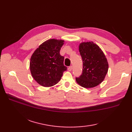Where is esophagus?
Masks as SVG:
<instances>
[{"label":"esophagus","mask_w":132,"mask_h":132,"mask_svg":"<svg viewBox=\"0 0 132 132\" xmlns=\"http://www.w3.org/2000/svg\"><path fill=\"white\" fill-rule=\"evenodd\" d=\"M72 66H70L68 68V70L69 71H71L72 70Z\"/></svg>","instance_id":"esophagus-1"}]
</instances>
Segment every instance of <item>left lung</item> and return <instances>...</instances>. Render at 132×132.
<instances>
[{"instance_id": "obj_1", "label": "left lung", "mask_w": 132, "mask_h": 132, "mask_svg": "<svg viewBox=\"0 0 132 132\" xmlns=\"http://www.w3.org/2000/svg\"><path fill=\"white\" fill-rule=\"evenodd\" d=\"M79 52L83 61V71L76 78V82L85 88H92L101 83L109 70L106 56L99 47L93 42H81Z\"/></svg>"}]
</instances>
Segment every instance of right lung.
<instances>
[{"instance_id": "obj_1", "label": "right lung", "mask_w": 132, "mask_h": 132, "mask_svg": "<svg viewBox=\"0 0 132 132\" xmlns=\"http://www.w3.org/2000/svg\"><path fill=\"white\" fill-rule=\"evenodd\" d=\"M64 41L49 39L39 46L30 57L29 68L33 78L44 87H51L59 82L64 71V57L60 51Z\"/></svg>"}]
</instances>
